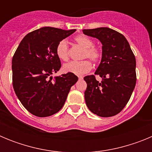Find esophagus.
Wrapping results in <instances>:
<instances>
[{
	"label": "esophagus",
	"instance_id": "1",
	"mask_svg": "<svg viewBox=\"0 0 152 152\" xmlns=\"http://www.w3.org/2000/svg\"><path fill=\"white\" fill-rule=\"evenodd\" d=\"M78 78L79 80H82V79L84 78V77H83V76H78Z\"/></svg>",
	"mask_w": 152,
	"mask_h": 152
}]
</instances>
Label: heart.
I'll use <instances>...</instances> for the list:
<instances>
[{
    "instance_id": "1",
    "label": "heart",
    "mask_w": 152,
    "mask_h": 152,
    "mask_svg": "<svg viewBox=\"0 0 152 152\" xmlns=\"http://www.w3.org/2000/svg\"><path fill=\"white\" fill-rule=\"evenodd\" d=\"M76 43L80 47L84 48L82 52V58H88L94 62H98L101 58L102 53L100 49L94 46L92 39L86 36H77L75 38ZM56 55L59 59L67 61L69 57L68 42L62 39L57 44L56 46ZM92 64L88 60H82L80 61H70L63 65V71L66 73H73L75 75H84L91 71Z\"/></svg>"
}]
</instances>
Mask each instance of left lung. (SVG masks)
Here are the masks:
<instances>
[{
  "label": "left lung",
  "instance_id": "1",
  "mask_svg": "<svg viewBox=\"0 0 152 152\" xmlns=\"http://www.w3.org/2000/svg\"><path fill=\"white\" fill-rule=\"evenodd\" d=\"M84 34L101 42L102 58L95 75L84 77L88 109L97 116L110 117L123 110L129 100L136 83V61L128 41L117 31L107 27L83 29Z\"/></svg>",
  "mask_w": 152,
  "mask_h": 152
}]
</instances>
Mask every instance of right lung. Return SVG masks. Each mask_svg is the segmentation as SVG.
I'll return each instance as SVG.
<instances>
[{
    "instance_id": "1",
    "label": "right lung",
    "mask_w": 152,
    "mask_h": 152,
    "mask_svg": "<svg viewBox=\"0 0 152 152\" xmlns=\"http://www.w3.org/2000/svg\"><path fill=\"white\" fill-rule=\"evenodd\" d=\"M76 29L42 27L25 36L12 59L13 87L21 103L30 113L46 117L62 108L78 77L67 73L52 79L61 68L56 46Z\"/></svg>"
}]
</instances>
